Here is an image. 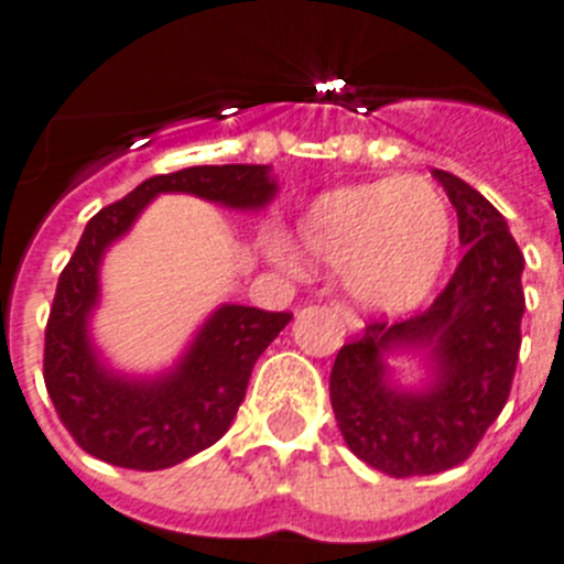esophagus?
Here are the masks:
<instances>
[{"label": "esophagus", "instance_id": "esophagus-1", "mask_svg": "<svg viewBox=\"0 0 564 564\" xmlns=\"http://www.w3.org/2000/svg\"><path fill=\"white\" fill-rule=\"evenodd\" d=\"M330 311L336 313L338 318H341L344 325H347V330H352V333L361 330V318H358L356 313L350 311V307L344 305V302H338V299H333V302H330Z\"/></svg>", "mask_w": 564, "mask_h": 564}]
</instances>
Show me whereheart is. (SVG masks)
I'll return each mask as SVG.
<instances>
[{
  "instance_id": "obj_1",
  "label": "heart",
  "mask_w": 564,
  "mask_h": 564,
  "mask_svg": "<svg viewBox=\"0 0 564 564\" xmlns=\"http://www.w3.org/2000/svg\"><path fill=\"white\" fill-rule=\"evenodd\" d=\"M296 246L316 265L344 268L361 305L410 311L437 282L452 246V212L426 177L341 186L299 217Z\"/></svg>"
}]
</instances>
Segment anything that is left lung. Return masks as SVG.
I'll return each instance as SVG.
<instances>
[{
	"mask_svg": "<svg viewBox=\"0 0 564 564\" xmlns=\"http://www.w3.org/2000/svg\"><path fill=\"white\" fill-rule=\"evenodd\" d=\"M457 212L463 259L423 313L370 322L338 350L330 403L356 457L390 477L437 475L466 460L511 392L525 311L522 259L502 214L455 174L432 169ZM421 349L426 391L392 388L386 358Z\"/></svg>",
	"mask_w": 564,
	"mask_h": 564,
	"instance_id": "1",
	"label": "left lung"
}]
</instances>
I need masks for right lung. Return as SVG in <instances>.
Wrapping results in <instances>:
<instances>
[{"mask_svg": "<svg viewBox=\"0 0 564 564\" xmlns=\"http://www.w3.org/2000/svg\"><path fill=\"white\" fill-rule=\"evenodd\" d=\"M271 166H192L149 177L87 223L58 276L44 330V383L58 417L87 455L121 468L158 471L220 441L246 398L253 364L285 330L291 313L223 305L206 318L174 370L129 378L109 370L89 341L104 251L132 228L158 194L183 192L239 212L276 194Z\"/></svg>", "mask_w": 564, "mask_h": 564, "instance_id": "1", "label": "right lung"}]
</instances>
